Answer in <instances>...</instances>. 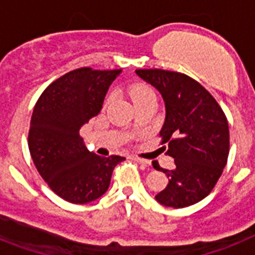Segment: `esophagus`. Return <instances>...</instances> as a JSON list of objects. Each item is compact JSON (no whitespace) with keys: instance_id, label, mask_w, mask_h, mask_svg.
I'll return each instance as SVG.
<instances>
[{"instance_id":"esophagus-1","label":"esophagus","mask_w":255,"mask_h":255,"mask_svg":"<svg viewBox=\"0 0 255 255\" xmlns=\"http://www.w3.org/2000/svg\"><path fill=\"white\" fill-rule=\"evenodd\" d=\"M132 159L136 160L137 163H140L141 166H144V167H149L150 166V160L144 159V158H140V157H132Z\"/></svg>"}]
</instances>
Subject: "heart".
<instances>
[{
	"label": "heart",
	"mask_w": 255,
	"mask_h": 255,
	"mask_svg": "<svg viewBox=\"0 0 255 255\" xmlns=\"http://www.w3.org/2000/svg\"><path fill=\"white\" fill-rule=\"evenodd\" d=\"M129 95H131L133 104H136V102L138 101H142V100H146V98L149 97H155L154 92L145 84L133 85V87L131 88V91H129Z\"/></svg>",
	"instance_id": "1"
}]
</instances>
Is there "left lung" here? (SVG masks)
<instances>
[{
  "label": "left lung",
  "instance_id": "8db88e82",
  "mask_svg": "<svg viewBox=\"0 0 255 255\" xmlns=\"http://www.w3.org/2000/svg\"><path fill=\"white\" fill-rule=\"evenodd\" d=\"M160 93L166 118L159 134L174 158V170H162L167 187L155 196L160 205L181 209L209 196L215 187L230 153V129L223 110L198 81L180 72L136 70Z\"/></svg>",
  "mask_w": 255,
  "mask_h": 255
}]
</instances>
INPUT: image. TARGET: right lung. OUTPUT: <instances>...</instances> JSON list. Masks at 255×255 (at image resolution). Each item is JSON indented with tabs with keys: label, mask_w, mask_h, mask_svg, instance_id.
I'll return each mask as SVG.
<instances>
[{
	"label": "right lung",
	"mask_w": 255,
	"mask_h": 255,
	"mask_svg": "<svg viewBox=\"0 0 255 255\" xmlns=\"http://www.w3.org/2000/svg\"><path fill=\"white\" fill-rule=\"evenodd\" d=\"M122 70L83 67L49 85L36 102L28 134L29 153L50 189L71 204H88L106 193L113 170L126 158L89 151L80 128L97 117Z\"/></svg>",
	"instance_id": "obj_1"
}]
</instances>
